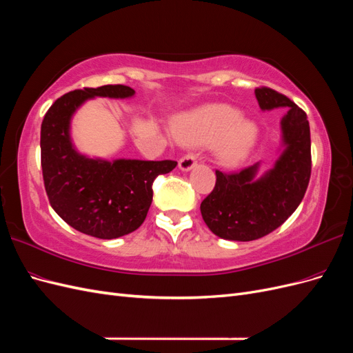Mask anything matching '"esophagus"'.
<instances>
[{
	"label": "esophagus",
	"instance_id": "1",
	"mask_svg": "<svg viewBox=\"0 0 353 353\" xmlns=\"http://www.w3.org/2000/svg\"><path fill=\"white\" fill-rule=\"evenodd\" d=\"M196 165H197V156L193 154V153L185 154L183 159L179 160V169L181 170H191Z\"/></svg>",
	"mask_w": 353,
	"mask_h": 353
}]
</instances>
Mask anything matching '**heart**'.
Returning <instances> with one entry per match:
<instances>
[{
	"instance_id": "b5f03b06",
	"label": "heart",
	"mask_w": 353,
	"mask_h": 353,
	"mask_svg": "<svg viewBox=\"0 0 353 353\" xmlns=\"http://www.w3.org/2000/svg\"><path fill=\"white\" fill-rule=\"evenodd\" d=\"M175 135L181 143H216V154L222 163L236 165L249 154L258 137L253 122L240 119V112L228 104H210L191 112L175 123Z\"/></svg>"
}]
</instances>
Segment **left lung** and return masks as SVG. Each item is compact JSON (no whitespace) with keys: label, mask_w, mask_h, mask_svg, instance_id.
Returning a JSON list of instances; mask_svg holds the SVG:
<instances>
[{"label":"left lung","mask_w":353,"mask_h":353,"mask_svg":"<svg viewBox=\"0 0 353 353\" xmlns=\"http://www.w3.org/2000/svg\"><path fill=\"white\" fill-rule=\"evenodd\" d=\"M262 110L285 108L281 121L285 145L275 166L254 179L258 165L237 172L216 170V184L201 201L203 221L215 236L252 241L272 232L301 205L311 178V130L306 113L271 88L254 90Z\"/></svg>","instance_id":"1"}]
</instances>
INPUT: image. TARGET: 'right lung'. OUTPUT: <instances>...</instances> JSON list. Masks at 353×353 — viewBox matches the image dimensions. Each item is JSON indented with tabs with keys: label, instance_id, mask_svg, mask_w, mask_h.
Instances as JSON below:
<instances>
[{
	"label": "right lung",
	"instance_id": "add662e5",
	"mask_svg": "<svg viewBox=\"0 0 353 353\" xmlns=\"http://www.w3.org/2000/svg\"><path fill=\"white\" fill-rule=\"evenodd\" d=\"M134 94L126 85L70 91L52 103L41 125V166L50 205L72 228L97 239H117L140 227L152 205L154 179L176 166L175 160L108 162L73 148L70 119L85 100Z\"/></svg>",
	"mask_w": 353,
	"mask_h": 353
}]
</instances>
